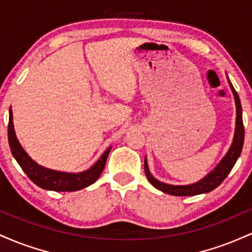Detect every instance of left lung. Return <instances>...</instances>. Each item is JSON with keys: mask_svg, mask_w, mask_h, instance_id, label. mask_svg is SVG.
<instances>
[{"mask_svg": "<svg viewBox=\"0 0 252 252\" xmlns=\"http://www.w3.org/2000/svg\"><path fill=\"white\" fill-rule=\"evenodd\" d=\"M228 85H230L231 91H232L233 97H235L236 103V128H235V135H233L232 143H231L230 148L224 155V158L219 161L218 164L213 168L209 174H206L204 178L200 179L199 181L193 182L189 185H170L162 182L158 179L154 178L150 173L148 167V161H147V156L144 158V172H146L147 179H148L150 184L158 189L161 192L166 193V194L176 195V196H192L198 194H204V193H209L213 190L228 175L231 169L233 168L235 163L241 156L243 143H244V126H243V117H242V105L241 100H239L238 94L236 90L233 89L232 84H231L230 79L227 77Z\"/></svg>", "mask_w": 252, "mask_h": 252, "instance_id": "obj_1", "label": "left lung"}]
</instances>
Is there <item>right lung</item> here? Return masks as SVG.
<instances>
[{"mask_svg": "<svg viewBox=\"0 0 252 252\" xmlns=\"http://www.w3.org/2000/svg\"><path fill=\"white\" fill-rule=\"evenodd\" d=\"M8 141H9L11 154L28 178L36 186L47 190H56V192H74V190L83 189L96 182L102 174L106 163V158H108L110 150H111V147H109L89 169L79 173L60 172V170H54L40 166L26 153V150L22 148L19 140H17L15 129H14L11 108L9 109Z\"/></svg>", "mask_w": 252, "mask_h": 252, "instance_id": "right-lung-1", "label": "right lung"}]
</instances>
